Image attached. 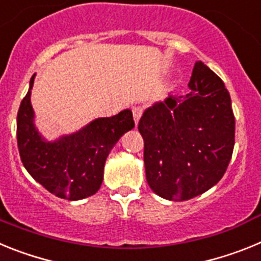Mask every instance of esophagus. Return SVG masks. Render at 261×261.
Here are the masks:
<instances>
[{
	"label": "esophagus",
	"mask_w": 261,
	"mask_h": 261,
	"mask_svg": "<svg viewBox=\"0 0 261 261\" xmlns=\"http://www.w3.org/2000/svg\"><path fill=\"white\" fill-rule=\"evenodd\" d=\"M132 112H133V117H135V123H136V125H137L138 121H140V119H141L144 110H142V107H133Z\"/></svg>",
	"instance_id": "34e87169"
}]
</instances>
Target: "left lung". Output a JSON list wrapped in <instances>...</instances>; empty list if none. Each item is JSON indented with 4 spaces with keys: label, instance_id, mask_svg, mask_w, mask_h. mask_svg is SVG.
Instances as JSON below:
<instances>
[{
    "label": "left lung",
    "instance_id": "left-lung-1",
    "mask_svg": "<svg viewBox=\"0 0 261 261\" xmlns=\"http://www.w3.org/2000/svg\"><path fill=\"white\" fill-rule=\"evenodd\" d=\"M187 95L147 108L138 123L146 180L154 193L184 201L221 180L232 155L235 117L225 84L196 61Z\"/></svg>",
    "mask_w": 261,
    "mask_h": 261
}]
</instances>
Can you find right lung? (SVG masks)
I'll use <instances>...</instances> for the list:
<instances>
[{
    "instance_id": "obj_1",
    "label": "right lung",
    "mask_w": 261,
    "mask_h": 261,
    "mask_svg": "<svg viewBox=\"0 0 261 261\" xmlns=\"http://www.w3.org/2000/svg\"><path fill=\"white\" fill-rule=\"evenodd\" d=\"M20 102L17 140L22 163L38 183L60 199H86L102 186L105 163L112 147L125 132L135 128L132 111L93 120L78 132L45 141L34 124L31 89Z\"/></svg>"
}]
</instances>
